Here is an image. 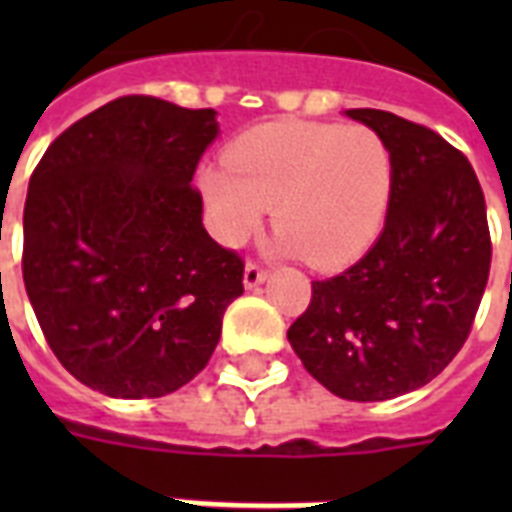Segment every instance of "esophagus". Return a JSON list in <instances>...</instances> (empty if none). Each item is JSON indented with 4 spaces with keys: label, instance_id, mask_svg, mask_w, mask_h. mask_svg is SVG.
Wrapping results in <instances>:
<instances>
[{
    "label": "esophagus",
    "instance_id": "1",
    "mask_svg": "<svg viewBox=\"0 0 512 512\" xmlns=\"http://www.w3.org/2000/svg\"><path fill=\"white\" fill-rule=\"evenodd\" d=\"M265 276H268V271H265L263 265L255 263V260H249L247 268H244V284L252 289V287H257V284H263Z\"/></svg>",
    "mask_w": 512,
    "mask_h": 512
}]
</instances>
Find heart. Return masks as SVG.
Wrapping results in <instances>:
<instances>
[{
	"mask_svg": "<svg viewBox=\"0 0 512 512\" xmlns=\"http://www.w3.org/2000/svg\"><path fill=\"white\" fill-rule=\"evenodd\" d=\"M225 164L199 172L225 244L247 241L273 207L284 244L311 268L337 271L372 247L388 215L393 154L364 124H263L233 140Z\"/></svg>",
	"mask_w": 512,
	"mask_h": 512,
	"instance_id": "b5f03b06",
	"label": "heart"
}]
</instances>
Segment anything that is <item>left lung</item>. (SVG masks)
Instances as JSON below:
<instances>
[{
	"label": "left lung",
	"instance_id": "left-lung-1",
	"mask_svg": "<svg viewBox=\"0 0 512 512\" xmlns=\"http://www.w3.org/2000/svg\"><path fill=\"white\" fill-rule=\"evenodd\" d=\"M393 154L380 239L348 271L311 284L287 337L335 396L388 401L444 372L468 340L492 268V236L476 172L425 124L350 108Z\"/></svg>",
	"mask_w": 512,
	"mask_h": 512
}]
</instances>
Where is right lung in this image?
<instances>
[{"label":"right lung","instance_id":"right-lung-1","mask_svg":"<svg viewBox=\"0 0 512 512\" xmlns=\"http://www.w3.org/2000/svg\"><path fill=\"white\" fill-rule=\"evenodd\" d=\"M212 108L124 95L52 140L23 207V284L58 361L114 398L175 393L207 366L244 260L191 185Z\"/></svg>","mask_w":512,"mask_h":512}]
</instances>
